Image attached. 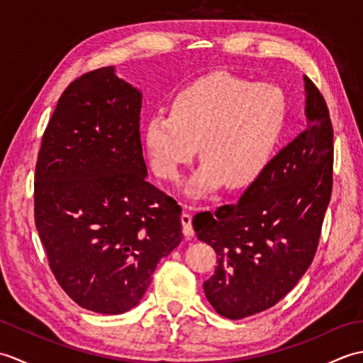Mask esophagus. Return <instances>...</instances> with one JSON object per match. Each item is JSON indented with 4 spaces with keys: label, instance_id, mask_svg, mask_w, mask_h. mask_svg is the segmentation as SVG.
Masks as SVG:
<instances>
[{
    "label": "esophagus",
    "instance_id": "esophagus-1",
    "mask_svg": "<svg viewBox=\"0 0 363 363\" xmlns=\"http://www.w3.org/2000/svg\"><path fill=\"white\" fill-rule=\"evenodd\" d=\"M181 223H182V233L186 237H194L195 230H194V226H191V213L184 211L182 215H181Z\"/></svg>",
    "mask_w": 363,
    "mask_h": 363
}]
</instances>
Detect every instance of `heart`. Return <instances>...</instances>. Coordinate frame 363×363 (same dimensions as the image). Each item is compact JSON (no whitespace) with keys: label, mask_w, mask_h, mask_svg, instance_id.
Wrapping results in <instances>:
<instances>
[{"label":"heart","mask_w":363,"mask_h":363,"mask_svg":"<svg viewBox=\"0 0 363 363\" xmlns=\"http://www.w3.org/2000/svg\"><path fill=\"white\" fill-rule=\"evenodd\" d=\"M289 103L269 82L212 72L189 82L173 98L172 113L156 112L145 126L151 167L174 181L199 150L203 165L187 187L204 198L228 184L243 189L264 174L279 145Z\"/></svg>","instance_id":"1"}]
</instances>
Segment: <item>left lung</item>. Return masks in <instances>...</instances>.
Returning a JSON list of instances; mask_svg holds the SVG:
<instances>
[{
  "label": "left lung",
  "instance_id": "8db88e82",
  "mask_svg": "<svg viewBox=\"0 0 363 363\" xmlns=\"http://www.w3.org/2000/svg\"><path fill=\"white\" fill-rule=\"evenodd\" d=\"M306 81L307 128L269 162L235 204L194 218L196 237L218 256L204 293L217 313L240 320L267 311L311 267L334 181L328 104Z\"/></svg>",
  "mask_w": 363,
  "mask_h": 363
}]
</instances>
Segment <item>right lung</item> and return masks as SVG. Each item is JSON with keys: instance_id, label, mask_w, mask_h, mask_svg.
<instances>
[{"instance_id": "obj_1", "label": "right lung", "mask_w": 363, "mask_h": 363, "mask_svg": "<svg viewBox=\"0 0 363 363\" xmlns=\"http://www.w3.org/2000/svg\"><path fill=\"white\" fill-rule=\"evenodd\" d=\"M142 94L112 67L60 95L38 150L34 218L57 284L81 307L133 309L182 240L176 199L145 179Z\"/></svg>"}]
</instances>
